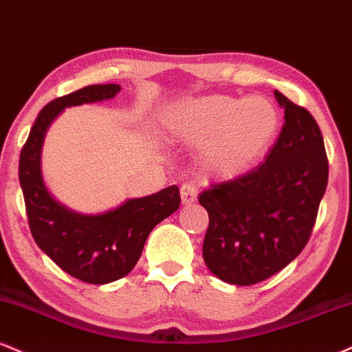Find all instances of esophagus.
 I'll list each match as a JSON object with an SVG mask.
<instances>
[{
    "mask_svg": "<svg viewBox=\"0 0 352 352\" xmlns=\"http://www.w3.org/2000/svg\"><path fill=\"white\" fill-rule=\"evenodd\" d=\"M180 197H182V203H184V205H192V203L197 201L198 190L193 184H184L180 188Z\"/></svg>",
    "mask_w": 352,
    "mask_h": 352,
    "instance_id": "1",
    "label": "esophagus"
}]
</instances>
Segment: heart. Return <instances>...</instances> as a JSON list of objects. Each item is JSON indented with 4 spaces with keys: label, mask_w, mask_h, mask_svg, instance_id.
Instances as JSON below:
<instances>
[{
    "label": "heart",
    "mask_w": 352,
    "mask_h": 352,
    "mask_svg": "<svg viewBox=\"0 0 352 352\" xmlns=\"http://www.w3.org/2000/svg\"><path fill=\"white\" fill-rule=\"evenodd\" d=\"M280 122V111L265 96L211 95L177 108L168 131L187 146H203L200 164L208 175L236 179L267 155Z\"/></svg>",
    "instance_id": "1"
}]
</instances>
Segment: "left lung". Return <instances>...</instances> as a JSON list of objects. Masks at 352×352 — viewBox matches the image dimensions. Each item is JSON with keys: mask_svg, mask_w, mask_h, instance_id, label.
I'll return each instance as SVG.
<instances>
[{"mask_svg": "<svg viewBox=\"0 0 352 352\" xmlns=\"http://www.w3.org/2000/svg\"><path fill=\"white\" fill-rule=\"evenodd\" d=\"M274 95L285 124L264 164L211 185L198 198L210 217L203 259L234 285L265 280L303 251L328 185V157L315 118L280 91Z\"/></svg>", "mask_w": 352, "mask_h": 352, "instance_id": "left-lung-1", "label": "left lung"}]
</instances>
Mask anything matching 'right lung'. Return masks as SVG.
Wrapping results in <instances>:
<instances>
[{
  "instance_id": "1",
  "label": "right lung",
  "mask_w": 352,
  "mask_h": 352,
  "mask_svg": "<svg viewBox=\"0 0 352 352\" xmlns=\"http://www.w3.org/2000/svg\"><path fill=\"white\" fill-rule=\"evenodd\" d=\"M120 85H90L50 101L37 114L19 155L29 230L36 244L72 277L87 283H109L128 275L141 257L147 236L180 206L177 185L151 197L134 198L108 213L85 217L55 201L41 172L45 131L67 107L109 100Z\"/></svg>"
}]
</instances>
